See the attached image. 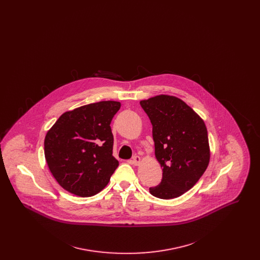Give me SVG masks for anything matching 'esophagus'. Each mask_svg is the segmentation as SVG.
I'll use <instances>...</instances> for the list:
<instances>
[{"instance_id":"esophagus-1","label":"esophagus","mask_w":260,"mask_h":260,"mask_svg":"<svg viewBox=\"0 0 260 260\" xmlns=\"http://www.w3.org/2000/svg\"><path fill=\"white\" fill-rule=\"evenodd\" d=\"M132 162L135 166H138L141 162V158L139 156H134L133 159H132Z\"/></svg>"}]
</instances>
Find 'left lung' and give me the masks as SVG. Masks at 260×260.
Here are the masks:
<instances>
[{
    "label": "left lung",
    "instance_id": "1",
    "mask_svg": "<svg viewBox=\"0 0 260 260\" xmlns=\"http://www.w3.org/2000/svg\"><path fill=\"white\" fill-rule=\"evenodd\" d=\"M153 126L155 156L162 168L161 183L149 188L157 198H177L198 182L210 162L205 122L176 96L160 94L140 101Z\"/></svg>",
    "mask_w": 260,
    "mask_h": 260
}]
</instances>
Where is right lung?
Wrapping results in <instances>:
<instances>
[{"mask_svg":"<svg viewBox=\"0 0 260 260\" xmlns=\"http://www.w3.org/2000/svg\"><path fill=\"white\" fill-rule=\"evenodd\" d=\"M118 101H99L63 113L45 137L50 173L66 191L90 197L108 184L119 166L113 154L112 119Z\"/></svg>","mask_w":260,"mask_h":260,"instance_id":"right-lung-1","label":"right lung"}]
</instances>
